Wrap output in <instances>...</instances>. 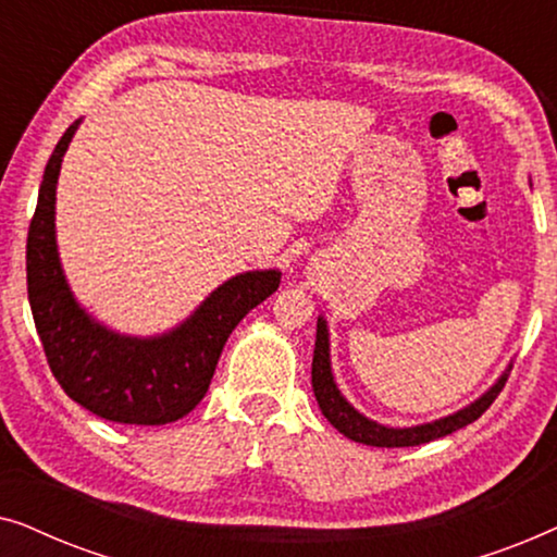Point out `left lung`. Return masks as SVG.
<instances>
[{"instance_id":"8db88e82","label":"left lung","mask_w":557,"mask_h":557,"mask_svg":"<svg viewBox=\"0 0 557 557\" xmlns=\"http://www.w3.org/2000/svg\"><path fill=\"white\" fill-rule=\"evenodd\" d=\"M507 383V375L499 377V383L492 387L490 393L482 395L476 403H471L469 408L459 410V413L441 418L436 423L416 425V429H385L368 421V418L357 413L349 403L342 398L337 385H334L332 368H330V339H326V324L324 319L317 322V345H314V360H311V387H314L317 403L322 408L326 421H330L339 433H345L347 438L357 441L364 446H377V448H400V446H418L429 444L433 438H444L448 433L463 429V425L474 423L486 408L497 400L502 387Z\"/></svg>"}]
</instances>
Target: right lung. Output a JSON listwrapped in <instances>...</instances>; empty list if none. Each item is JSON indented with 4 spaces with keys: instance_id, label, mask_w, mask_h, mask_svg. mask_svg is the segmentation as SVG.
Here are the masks:
<instances>
[{
    "instance_id": "add662e5",
    "label": "right lung",
    "mask_w": 557,
    "mask_h": 557,
    "mask_svg": "<svg viewBox=\"0 0 557 557\" xmlns=\"http://www.w3.org/2000/svg\"><path fill=\"white\" fill-rule=\"evenodd\" d=\"M78 121L52 151L27 233V296L45 357L60 387L116 423L164 425L208 393L220 352L243 317L278 288V271L235 276L177 330L157 339L119 337L90 322L67 292L55 248V185Z\"/></svg>"
}]
</instances>
